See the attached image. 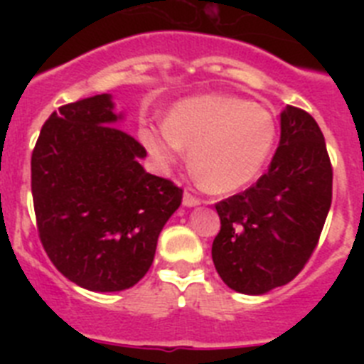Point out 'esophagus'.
Masks as SVG:
<instances>
[{"instance_id":"34e87169","label":"esophagus","mask_w":364,"mask_h":364,"mask_svg":"<svg viewBox=\"0 0 364 364\" xmlns=\"http://www.w3.org/2000/svg\"><path fill=\"white\" fill-rule=\"evenodd\" d=\"M182 202H184L186 208H193V205L200 204V198L195 197V195H193V193L188 189V191L184 193V200H182Z\"/></svg>"}]
</instances>
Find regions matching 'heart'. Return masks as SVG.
I'll list each match as a JSON object with an SVG mask.
<instances>
[{"label": "heart", "mask_w": 364, "mask_h": 364, "mask_svg": "<svg viewBox=\"0 0 364 364\" xmlns=\"http://www.w3.org/2000/svg\"><path fill=\"white\" fill-rule=\"evenodd\" d=\"M142 144L160 166L180 162L184 147L205 189L228 193L252 182L264 167L277 140L268 109L239 96L205 95L171 109L167 124L140 131Z\"/></svg>", "instance_id": "heart-1"}]
</instances>
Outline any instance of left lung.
Listing matches in <instances>:
<instances>
[{
	"label": "left lung",
	"instance_id": "obj_1",
	"mask_svg": "<svg viewBox=\"0 0 364 364\" xmlns=\"http://www.w3.org/2000/svg\"><path fill=\"white\" fill-rule=\"evenodd\" d=\"M332 164L319 125L302 109L281 112V142L252 188L215 204L220 231L211 246L231 290L268 294L310 260L332 204Z\"/></svg>",
	"mask_w": 364,
	"mask_h": 364
}]
</instances>
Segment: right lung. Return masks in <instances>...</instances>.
Segmentation results:
<instances>
[{
    "label": "right lung",
    "instance_id": "right-lung-1",
    "mask_svg": "<svg viewBox=\"0 0 364 364\" xmlns=\"http://www.w3.org/2000/svg\"><path fill=\"white\" fill-rule=\"evenodd\" d=\"M111 95L54 111L31 159L38 233L49 259L74 284L122 291L151 268L164 224L182 189L147 173L146 147L114 127Z\"/></svg>",
    "mask_w": 364,
    "mask_h": 364
}]
</instances>
